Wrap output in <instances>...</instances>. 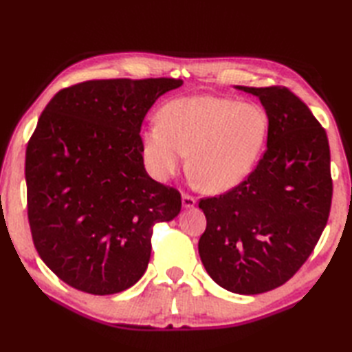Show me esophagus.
<instances>
[{
	"instance_id": "obj_1",
	"label": "esophagus",
	"mask_w": 352,
	"mask_h": 352,
	"mask_svg": "<svg viewBox=\"0 0 352 352\" xmlns=\"http://www.w3.org/2000/svg\"><path fill=\"white\" fill-rule=\"evenodd\" d=\"M183 207H186V208H190V207H193L197 204V199H195V197H192V195H189V193H183Z\"/></svg>"
}]
</instances>
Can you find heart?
Returning a JSON list of instances; mask_svg holds the SVG:
<instances>
[{
    "label": "heart",
    "mask_w": 352,
    "mask_h": 352,
    "mask_svg": "<svg viewBox=\"0 0 352 352\" xmlns=\"http://www.w3.org/2000/svg\"><path fill=\"white\" fill-rule=\"evenodd\" d=\"M265 110L250 102L199 95L178 98L160 109L159 124L140 131V146L149 172L168 180L183 166L208 192L236 188L250 175L267 138Z\"/></svg>",
    "instance_id": "b5f03b06"
}]
</instances>
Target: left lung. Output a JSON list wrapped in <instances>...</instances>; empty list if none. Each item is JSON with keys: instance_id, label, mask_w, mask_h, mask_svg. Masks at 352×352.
I'll list each match as a JSON object with an SVG mask.
<instances>
[{"instance_id": "obj_1", "label": "left lung", "mask_w": 352, "mask_h": 352, "mask_svg": "<svg viewBox=\"0 0 352 352\" xmlns=\"http://www.w3.org/2000/svg\"><path fill=\"white\" fill-rule=\"evenodd\" d=\"M260 98L266 151L241 184L199 199V257L221 287L257 295L283 286L310 257L330 216V145L310 109L284 86H237Z\"/></svg>"}]
</instances>
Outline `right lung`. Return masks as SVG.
<instances>
[{
	"mask_svg": "<svg viewBox=\"0 0 352 352\" xmlns=\"http://www.w3.org/2000/svg\"><path fill=\"white\" fill-rule=\"evenodd\" d=\"M180 78L91 80L58 91L25 153L27 213L43 263L71 287L111 295L146 271L153 227L180 213L146 174L142 122Z\"/></svg>",
	"mask_w": 352,
	"mask_h": 352,
	"instance_id": "1",
	"label": "right lung"
}]
</instances>
